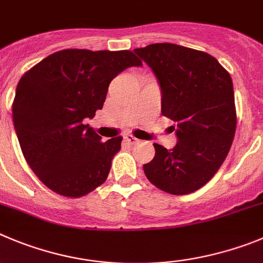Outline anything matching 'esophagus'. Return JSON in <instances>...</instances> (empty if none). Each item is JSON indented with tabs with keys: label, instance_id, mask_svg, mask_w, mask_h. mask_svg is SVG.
<instances>
[{
	"label": "esophagus",
	"instance_id": "1",
	"mask_svg": "<svg viewBox=\"0 0 263 263\" xmlns=\"http://www.w3.org/2000/svg\"><path fill=\"white\" fill-rule=\"evenodd\" d=\"M124 138H125V141H126L129 144H136V143H138V142H139V139H137L136 137L132 136V134H126Z\"/></svg>",
	"mask_w": 263,
	"mask_h": 263
}]
</instances>
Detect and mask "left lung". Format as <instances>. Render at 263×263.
Returning <instances> with one entry per match:
<instances>
[{"label": "left lung", "instance_id": "8db88e82", "mask_svg": "<svg viewBox=\"0 0 263 263\" xmlns=\"http://www.w3.org/2000/svg\"><path fill=\"white\" fill-rule=\"evenodd\" d=\"M155 74L161 115L175 122L177 143H154L155 156L143 165L151 184L182 196L203 186L218 172L236 132L231 76L209 53L172 43L134 49Z\"/></svg>", "mask_w": 263, "mask_h": 263}]
</instances>
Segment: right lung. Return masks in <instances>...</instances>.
<instances>
[{"mask_svg": "<svg viewBox=\"0 0 263 263\" xmlns=\"http://www.w3.org/2000/svg\"><path fill=\"white\" fill-rule=\"evenodd\" d=\"M142 62L130 50L64 49L22 77L13 122L39 180L65 197L86 196L107 180L121 137L102 141L86 124L102 109L115 77Z\"/></svg>", "mask_w": 263, "mask_h": 263, "instance_id": "add662e5", "label": "right lung"}]
</instances>
